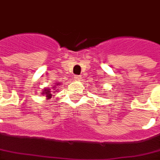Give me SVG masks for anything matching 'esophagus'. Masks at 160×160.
Segmentation results:
<instances>
[{"label": "esophagus", "mask_w": 160, "mask_h": 160, "mask_svg": "<svg viewBox=\"0 0 160 160\" xmlns=\"http://www.w3.org/2000/svg\"><path fill=\"white\" fill-rule=\"evenodd\" d=\"M74 78H75V80H81V76H76Z\"/></svg>", "instance_id": "1"}]
</instances>
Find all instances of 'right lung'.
I'll return each instance as SVG.
<instances>
[{
    "label": "right lung",
    "instance_id": "obj_1",
    "mask_svg": "<svg viewBox=\"0 0 160 160\" xmlns=\"http://www.w3.org/2000/svg\"><path fill=\"white\" fill-rule=\"evenodd\" d=\"M60 84H61V83H56V85H58L59 86ZM55 87L56 86H53L52 87V88H53V90H57V89H54ZM52 89L51 88H45L44 89V91H43L41 93H43V95H45V97H46V99H49L52 98V96H53V94H52Z\"/></svg>",
    "mask_w": 160,
    "mask_h": 160
}]
</instances>
